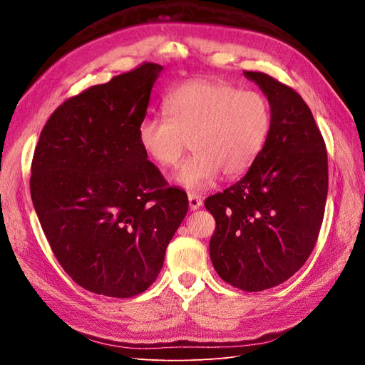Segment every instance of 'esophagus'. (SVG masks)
I'll list each match as a JSON object with an SVG mask.
<instances>
[{
    "mask_svg": "<svg viewBox=\"0 0 365 365\" xmlns=\"http://www.w3.org/2000/svg\"><path fill=\"white\" fill-rule=\"evenodd\" d=\"M189 205H190V210H197L202 205V200L197 195L190 193L189 195Z\"/></svg>",
    "mask_w": 365,
    "mask_h": 365,
    "instance_id": "obj_1",
    "label": "esophagus"
}]
</instances>
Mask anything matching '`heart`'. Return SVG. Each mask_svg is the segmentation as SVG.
<instances>
[{
  "label": "heart",
  "instance_id": "b5f03b06",
  "mask_svg": "<svg viewBox=\"0 0 365 365\" xmlns=\"http://www.w3.org/2000/svg\"><path fill=\"white\" fill-rule=\"evenodd\" d=\"M169 117H145L137 128L138 145L163 169H173L193 149L175 181L192 192L212 185L222 172L237 178L251 169L267 145L272 114L262 93L227 82L187 81L165 97Z\"/></svg>",
  "mask_w": 365,
  "mask_h": 365
}]
</instances>
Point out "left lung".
<instances>
[{"instance_id": "obj_1", "label": "left lung", "mask_w": 365, "mask_h": 365, "mask_svg": "<svg viewBox=\"0 0 365 365\" xmlns=\"http://www.w3.org/2000/svg\"><path fill=\"white\" fill-rule=\"evenodd\" d=\"M271 105L267 145L247 175L208 196L216 220L210 259L235 288L259 292L300 269L322 228L327 197V152L302 96L274 77L244 71Z\"/></svg>"}]
</instances>
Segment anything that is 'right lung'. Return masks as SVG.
Instances as JSON below:
<instances>
[{
  "label": "right lung",
  "mask_w": 365,
  "mask_h": 365,
  "mask_svg": "<svg viewBox=\"0 0 365 365\" xmlns=\"http://www.w3.org/2000/svg\"><path fill=\"white\" fill-rule=\"evenodd\" d=\"M163 67L145 62L65 101L43 126L30 193L51 251L83 289L145 292L189 210L138 145Z\"/></svg>",
  "instance_id": "right-lung-1"
}]
</instances>
